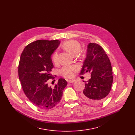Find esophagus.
I'll use <instances>...</instances> for the list:
<instances>
[{
	"label": "esophagus",
	"mask_w": 135,
	"mask_h": 135,
	"mask_svg": "<svg viewBox=\"0 0 135 135\" xmlns=\"http://www.w3.org/2000/svg\"><path fill=\"white\" fill-rule=\"evenodd\" d=\"M76 81L75 80H70L69 81H68V83H74Z\"/></svg>",
	"instance_id": "34e87169"
}]
</instances>
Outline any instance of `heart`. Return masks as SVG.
Returning <instances> with one entry per match:
<instances>
[{
  "label": "heart",
  "instance_id": "heart-1",
  "mask_svg": "<svg viewBox=\"0 0 135 135\" xmlns=\"http://www.w3.org/2000/svg\"><path fill=\"white\" fill-rule=\"evenodd\" d=\"M64 47L72 55L75 56L80 52L81 49L80 44L76 40H70L65 42L63 44ZM52 60L54 64H56L58 61V52L55 51L52 55ZM77 67L75 66H65L60 70L61 75L65 78H72L74 76V72L76 71Z\"/></svg>",
  "mask_w": 135,
  "mask_h": 135
}]
</instances>
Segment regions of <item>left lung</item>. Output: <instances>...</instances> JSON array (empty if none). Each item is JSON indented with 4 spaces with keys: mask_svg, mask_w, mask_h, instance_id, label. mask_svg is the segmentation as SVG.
Wrapping results in <instances>:
<instances>
[{
    "mask_svg": "<svg viewBox=\"0 0 135 135\" xmlns=\"http://www.w3.org/2000/svg\"><path fill=\"white\" fill-rule=\"evenodd\" d=\"M91 73V78L85 83L81 94L82 99L88 103L99 104L109 94L113 82L111 63L103 49L96 43H89L86 57L81 74Z\"/></svg>",
    "mask_w": 135,
    "mask_h": 135,
    "instance_id": "left-lung-1",
    "label": "left lung"
}]
</instances>
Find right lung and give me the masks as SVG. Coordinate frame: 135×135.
Listing matches in <instances>:
<instances>
[{
	"instance_id": "add662e5",
	"label": "right lung",
	"mask_w": 135,
	"mask_h": 135,
	"mask_svg": "<svg viewBox=\"0 0 135 135\" xmlns=\"http://www.w3.org/2000/svg\"><path fill=\"white\" fill-rule=\"evenodd\" d=\"M60 44L59 40H36L26 46L20 56L18 75L22 89L29 100L41 109L56 106L67 84L65 79H59L54 88L48 85L53 76L51 56Z\"/></svg>"
}]
</instances>
